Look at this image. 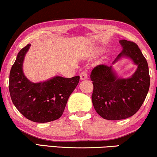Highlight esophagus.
I'll return each mask as SVG.
<instances>
[{
    "instance_id": "obj_1",
    "label": "esophagus",
    "mask_w": 157,
    "mask_h": 157,
    "mask_svg": "<svg viewBox=\"0 0 157 157\" xmlns=\"http://www.w3.org/2000/svg\"><path fill=\"white\" fill-rule=\"evenodd\" d=\"M87 78H88V76H87V74H86V71H82L80 74V79H81V81L86 80V79H87Z\"/></svg>"
}]
</instances>
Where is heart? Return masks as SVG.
I'll use <instances>...</instances> for the list:
<instances>
[{
  "instance_id": "b5f03b06",
  "label": "heart",
  "mask_w": 157,
  "mask_h": 157,
  "mask_svg": "<svg viewBox=\"0 0 157 157\" xmlns=\"http://www.w3.org/2000/svg\"><path fill=\"white\" fill-rule=\"evenodd\" d=\"M102 51H103V50H102V49L98 48V49H97L96 50H95V53H96V54H101Z\"/></svg>"
}]
</instances>
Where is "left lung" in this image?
<instances>
[{
    "label": "left lung",
    "mask_w": 157,
    "mask_h": 157,
    "mask_svg": "<svg viewBox=\"0 0 157 157\" xmlns=\"http://www.w3.org/2000/svg\"><path fill=\"white\" fill-rule=\"evenodd\" d=\"M119 42L122 51L113 64L123 58L129 59L137 67L135 73L128 78H121L113 66L98 65L90 74L93 105L100 116L109 120L126 119L135 115L144 103L150 85L148 63L137 45L126 40Z\"/></svg>",
    "instance_id": "8db88e82"
}]
</instances>
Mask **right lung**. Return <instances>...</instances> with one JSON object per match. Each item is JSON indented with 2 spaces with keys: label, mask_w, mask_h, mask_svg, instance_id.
I'll list each match as a JSON object with an SVG mask.
<instances>
[{
  "label": "right lung",
  "mask_w": 157,
  "mask_h": 157,
  "mask_svg": "<svg viewBox=\"0 0 157 157\" xmlns=\"http://www.w3.org/2000/svg\"><path fill=\"white\" fill-rule=\"evenodd\" d=\"M30 44L17 54L9 77L11 100L18 111L35 122H48L62 116L70 95L79 82V76L67 78L56 76L33 83L25 76L23 62Z\"/></svg>",
  "instance_id": "add662e5"
}]
</instances>
